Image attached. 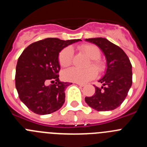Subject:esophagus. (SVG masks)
Instances as JSON below:
<instances>
[{"label": "esophagus", "instance_id": "obj_1", "mask_svg": "<svg viewBox=\"0 0 147 147\" xmlns=\"http://www.w3.org/2000/svg\"><path fill=\"white\" fill-rule=\"evenodd\" d=\"M78 85H80L81 87H84L85 86V84H82V83H79V82H76Z\"/></svg>", "mask_w": 147, "mask_h": 147}]
</instances>
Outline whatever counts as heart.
<instances>
[{
  "instance_id": "b5f03b06",
  "label": "heart",
  "mask_w": 147,
  "mask_h": 147,
  "mask_svg": "<svg viewBox=\"0 0 147 147\" xmlns=\"http://www.w3.org/2000/svg\"><path fill=\"white\" fill-rule=\"evenodd\" d=\"M79 49L90 59L88 67L93 66L95 68L89 67L85 70L79 69L77 67H71L63 73V78L67 81L74 82L86 83L93 80L96 76V71L102 73L106 69L105 63L100 59L101 51L99 48L93 44H84L79 47ZM74 57V51L71 47L62 49L59 54L58 60L62 67H68L71 65Z\"/></svg>"
}]
</instances>
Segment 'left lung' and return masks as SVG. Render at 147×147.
<instances>
[{
    "label": "left lung",
    "instance_id": "8db88e82",
    "mask_svg": "<svg viewBox=\"0 0 147 147\" xmlns=\"http://www.w3.org/2000/svg\"><path fill=\"white\" fill-rule=\"evenodd\" d=\"M98 45L107 59V68L105 76L99 80L102 88L95 86L93 96L85 97L90 107L98 111H108L117 108L124 102L132 86V65L127 54L119 46L107 39H85Z\"/></svg>",
    "mask_w": 147,
    "mask_h": 147
}]
</instances>
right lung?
I'll list each match as a JSON object with an SVG mask.
<instances>
[{
	"mask_svg": "<svg viewBox=\"0 0 147 147\" xmlns=\"http://www.w3.org/2000/svg\"><path fill=\"white\" fill-rule=\"evenodd\" d=\"M77 40L45 38L29 45L18 58L15 87L21 102L34 113L47 115L65 102V89L72 84L59 80L58 56L62 49ZM52 84L46 86L47 81Z\"/></svg>",
	"mask_w": 147,
	"mask_h": 147,
	"instance_id": "right-lung-1",
	"label": "right lung"
}]
</instances>
